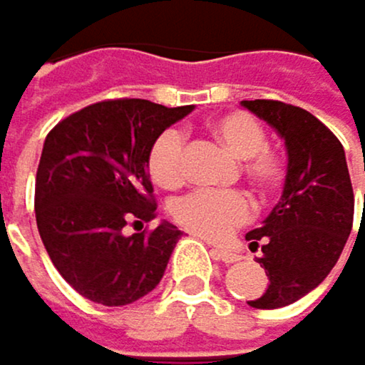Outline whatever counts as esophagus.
Instances as JSON below:
<instances>
[{
    "mask_svg": "<svg viewBox=\"0 0 365 365\" xmlns=\"http://www.w3.org/2000/svg\"><path fill=\"white\" fill-rule=\"evenodd\" d=\"M212 255H215V259H219V262H224V264H235L242 259V255H237L224 246H212Z\"/></svg>",
    "mask_w": 365,
    "mask_h": 365,
    "instance_id": "1",
    "label": "esophagus"
}]
</instances>
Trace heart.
I'll return each instance as SVG.
<instances>
[{
    "instance_id": "heart-1",
    "label": "heart",
    "mask_w": 365,
    "mask_h": 365,
    "mask_svg": "<svg viewBox=\"0 0 365 365\" xmlns=\"http://www.w3.org/2000/svg\"><path fill=\"white\" fill-rule=\"evenodd\" d=\"M212 135L237 159H244V170L259 188H272L284 177V159L268 150V135L262 121L250 113L235 110L210 121ZM186 141L179 130L161 133L148 155V170L164 188H175L184 181ZM252 206L244 192L237 190H192L181 197L173 215L179 226L201 237L222 239L235 226L250 219Z\"/></svg>"
}]
</instances>
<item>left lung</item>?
<instances>
[{"label":"left lung","mask_w":365,"mask_h":365,"mask_svg":"<svg viewBox=\"0 0 365 365\" xmlns=\"http://www.w3.org/2000/svg\"><path fill=\"white\" fill-rule=\"evenodd\" d=\"M242 106L274 128L288 155L279 204L246 235L250 250L262 248L257 262L268 274V288L248 306L272 310L302 299L330 274L352 230L354 195L344 146L317 117L272 99Z\"/></svg>","instance_id":"left-lung-1"}]
</instances>
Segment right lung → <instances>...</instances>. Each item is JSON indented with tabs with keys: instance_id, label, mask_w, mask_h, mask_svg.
<instances>
[{
	"instance_id": "right-lung-1",
	"label": "right lung",
	"mask_w": 365,
	"mask_h": 365,
	"mask_svg": "<svg viewBox=\"0 0 365 365\" xmlns=\"http://www.w3.org/2000/svg\"><path fill=\"white\" fill-rule=\"evenodd\" d=\"M188 113L192 106L113 99L48 133L35 181L37 228L59 274L86 299L128 306L164 277L181 230L161 222L126 237L123 226L155 219L148 155Z\"/></svg>"
}]
</instances>
